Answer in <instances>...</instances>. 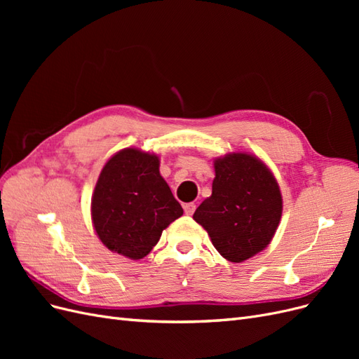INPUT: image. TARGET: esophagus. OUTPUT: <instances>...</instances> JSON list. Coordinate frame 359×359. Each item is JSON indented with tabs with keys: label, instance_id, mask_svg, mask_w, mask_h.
<instances>
[{
	"label": "esophagus",
	"instance_id": "34e87169",
	"mask_svg": "<svg viewBox=\"0 0 359 359\" xmlns=\"http://www.w3.org/2000/svg\"><path fill=\"white\" fill-rule=\"evenodd\" d=\"M194 210H196V205H194L193 202H189V203H184V211H186L187 215H191L194 212Z\"/></svg>",
	"mask_w": 359,
	"mask_h": 359
}]
</instances>
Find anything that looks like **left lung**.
Masks as SVG:
<instances>
[{"mask_svg":"<svg viewBox=\"0 0 359 359\" xmlns=\"http://www.w3.org/2000/svg\"><path fill=\"white\" fill-rule=\"evenodd\" d=\"M214 169L212 194L193 219L208 232L217 252L238 264L273 240L283 210L281 193L271 170L250 154L217 158Z\"/></svg>","mask_w":359,"mask_h":359,"instance_id":"8db88e82","label":"left lung"}]
</instances>
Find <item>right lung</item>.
<instances>
[{
  "mask_svg": "<svg viewBox=\"0 0 359 359\" xmlns=\"http://www.w3.org/2000/svg\"><path fill=\"white\" fill-rule=\"evenodd\" d=\"M154 154L119 151L102 169L91 201L94 229L102 243L128 259H142L163 229L182 215Z\"/></svg>",
  "mask_w": 359,
  "mask_h": 359,
  "instance_id": "add662e5",
  "label": "right lung"
}]
</instances>
